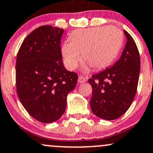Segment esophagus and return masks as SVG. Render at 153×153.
Instances as JSON below:
<instances>
[{"label": "esophagus", "mask_w": 153, "mask_h": 153, "mask_svg": "<svg viewBox=\"0 0 153 153\" xmlns=\"http://www.w3.org/2000/svg\"><path fill=\"white\" fill-rule=\"evenodd\" d=\"M78 81L79 83H83L85 82V78L83 76H79L78 77Z\"/></svg>", "instance_id": "obj_1"}]
</instances>
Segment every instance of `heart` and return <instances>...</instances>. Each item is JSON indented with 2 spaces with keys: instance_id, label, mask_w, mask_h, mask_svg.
I'll list each match as a JSON object with an SVG mask.
<instances>
[{
  "instance_id": "1",
  "label": "heart",
  "mask_w": 153,
  "mask_h": 153,
  "mask_svg": "<svg viewBox=\"0 0 153 153\" xmlns=\"http://www.w3.org/2000/svg\"><path fill=\"white\" fill-rule=\"evenodd\" d=\"M123 43V33L115 26L97 27L75 30L70 34V41L62 47L64 63L73 70L82 59L83 70L91 67L94 70L107 68L116 58Z\"/></svg>"
}]
</instances>
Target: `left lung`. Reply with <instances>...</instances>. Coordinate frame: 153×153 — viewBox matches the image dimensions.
Segmentation results:
<instances>
[{
    "mask_svg": "<svg viewBox=\"0 0 153 153\" xmlns=\"http://www.w3.org/2000/svg\"><path fill=\"white\" fill-rule=\"evenodd\" d=\"M127 38L123 53L111 68L88 79L92 86L91 109L97 117L111 120L128 110L133 102L140 72V56L133 38L126 30Z\"/></svg>",
    "mask_w": 153,
    "mask_h": 153,
    "instance_id": "left-lung-1",
    "label": "left lung"
}]
</instances>
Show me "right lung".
Wrapping results in <instances>:
<instances>
[{
    "instance_id": "add662e5",
    "label": "right lung",
    "mask_w": 153,
    "mask_h": 153,
    "mask_svg": "<svg viewBox=\"0 0 153 153\" xmlns=\"http://www.w3.org/2000/svg\"><path fill=\"white\" fill-rule=\"evenodd\" d=\"M64 30L43 25L30 33L16 56V86L27 112L49 123L62 117L67 97L75 88L78 75L65 68L61 51Z\"/></svg>"
}]
</instances>
